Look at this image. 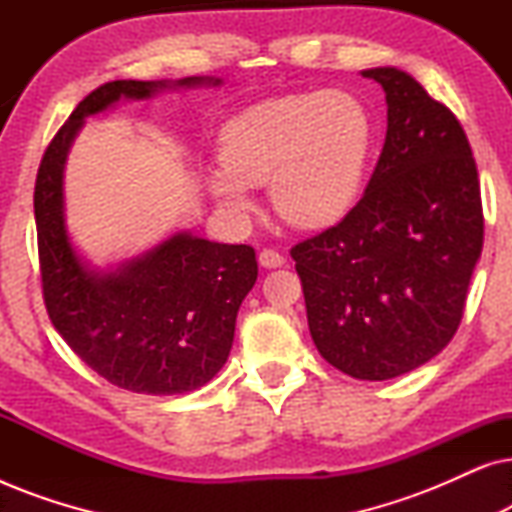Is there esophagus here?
<instances>
[{
    "instance_id": "34e87169",
    "label": "esophagus",
    "mask_w": 512,
    "mask_h": 512,
    "mask_svg": "<svg viewBox=\"0 0 512 512\" xmlns=\"http://www.w3.org/2000/svg\"><path fill=\"white\" fill-rule=\"evenodd\" d=\"M258 263H261L263 268H282L286 258L275 249H263L261 254H258Z\"/></svg>"
}]
</instances>
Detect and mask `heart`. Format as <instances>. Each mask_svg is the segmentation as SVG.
<instances>
[{
	"instance_id": "b5f03b06",
	"label": "heart",
	"mask_w": 512,
	"mask_h": 512,
	"mask_svg": "<svg viewBox=\"0 0 512 512\" xmlns=\"http://www.w3.org/2000/svg\"><path fill=\"white\" fill-rule=\"evenodd\" d=\"M375 123L347 90H310L254 104L223 125L221 167L207 188L230 219L254 212L251 186L270 180L277 214L298 228H326L352 212L366 181Z\"/></svg>"
}]
</instances>
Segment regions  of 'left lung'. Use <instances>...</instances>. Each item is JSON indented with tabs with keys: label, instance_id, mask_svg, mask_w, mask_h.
I'll return each instance as SVG.
<instances>
[{
	"label": "left lung",
	"instance_id": "8db88e82",
	"mask_svg": "<svg viewBox=\"0 0 512 512\" xmlns=\"http://www.w3.org/2000/svg\"><path fill=\"white\" fill-rule=\"evenodd\" d=\"M387 95V139L345 219L291 249L319 354L356 380H391L443 352L482 251L466 132L396 67L363 69Z\"/></svg>",
	"mask_w": 512,
	"mask_h": 512
}]
</instances>
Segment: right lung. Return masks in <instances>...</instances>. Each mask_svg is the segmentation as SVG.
<instances>
[{"label": "right lung", "mask_w": 512, "mask_h": 512, "mask_svg": "<svg viewBox=\"0 0 512 512\" xmlns=\"http://www.w3.org/2000/svg\"><path fill=\"white\" fill-rule=\"evenodd\" d=\"M212 76L109 81L83 97L51 139L34 184L41 286L55 331L97 375L135 394L200 389L223 368L235 319L256 284V251L174 233L114 270L81 261L65 223V160L88 116L163 90L219 86Z\"/></svg>", "instance_id": "right-lung-1"}]
</instances>
